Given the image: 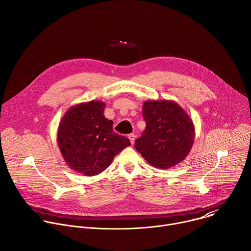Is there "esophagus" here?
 Instances as JSON below:
<instances>
[{
  "instance_id": "1",
  "label": "esophagus",
  "mask_w": 251,
  "mask_h": 251,
  "mask_svg": "<svg viewBox=\"0 0 251 251\" xmlns=\"http://www.w3.org/2000/svg\"><path fill=\"white\" fill-rule=\"evenodd\" d=\"M135 134H130L129 136H128V138H129V140H130V142H131V144L133 145L134 144V142H135Z\"/></svg>"
}]
</instances>
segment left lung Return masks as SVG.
I'll return each mask as SVG.
<instances>
[{
  "label": "left lung",
  "instance_id": "obj_1",
  "mask_svg": "<svg viewBox=\"0 0 251 251\" xmlns=\"http://www.w3.org/2000/svg\"><path fill=\"white\" fill-rule=\"evenodd\" d=\"M146 129L136 140L135 149L158 169L181 163L195 141V126L188 113L175 101L147 100L143 104Z\"/></svg>",
  "mask_w": 251,
  "mask_h": 251
}]
</instances>
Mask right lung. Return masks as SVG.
I'll use <instances>...</instances> for the list:
<instances>
[{"mask_svg": "<svg viewBox=\"0 0 251 251\" xmlns=\"http://www.w3.org/2000/svg\"><path fill=\"white\" fill-rule=\"evenodd\" d=\"M105 103L98 100L76 104L66 111L57 129L60 153L74 171L95 176L109 167L114 157L131 145L113 131V121L104 117Z\"/></svg>", "mask_w": 251, "mask_h": 251, "instance_id": "right-lung-1", "label": "right lung"}]
</instances>
